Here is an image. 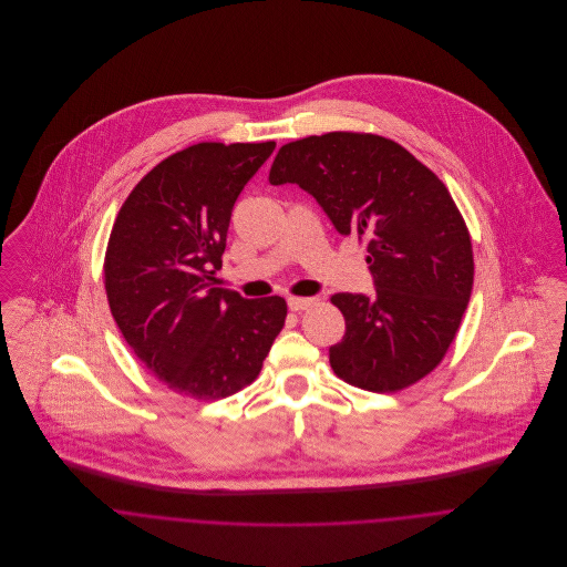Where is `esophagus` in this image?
I'll use <instances>...</instances> for the list:
<instances>
[{"mask_svg":"<svg viewBox=\"0 0 567 567\" xmlns=\"http://www.w3.org/2000/svg\"><path fill=\"white\" fill-rule=\"evenodd\" d=\"M312 303H315V299H310V297H290V299H288V308H290L292 312L308 310Z\"/></svg>","mask_w":567,"mask_h":567,"instance_id":"obj_1","label":"esophagus"}]
</instances>
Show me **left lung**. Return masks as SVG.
I'll return each mask as SVG.
<instances>
[{
	"instance_id": "left-lung-1",
	"label": "left lung",
	"mask_w": 567,
	"mask_h": 567,
	"mask_svg": "<svg viewBox=\"0 0 567 567\" xmlns=\"http://www.w3.org/2000/svg\"><path fill=\"white\" fill-rule=\"evenodd\" d=\"M268 181L297 183L340 236L367 243L373 297H331L347 327L329 347L333 373L373 393L425 378L450 349L474 286L470 231L441 178L386 137L327 133L281 146Z\"/></svg>"
}]
</instances>
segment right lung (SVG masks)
<instances>
[{
    "label": "right lung",
    "instance_id": "add662e5",
    "mask_svg": "<svg viewBox=\"0 0 567 567\" xmlns=\"http://www.w3.org/2000/svg\"><path fill=\"white\" fill-rule=\"evenodd\" d=\"M275 142L189 146L124 200L104 259L111 315L167 389L220 400L250 384L286 323L281 297L216 288L234 205Z\"/></svg>",
    "mask_w": 567,
    "mask_h": 567
}]
</instances>
